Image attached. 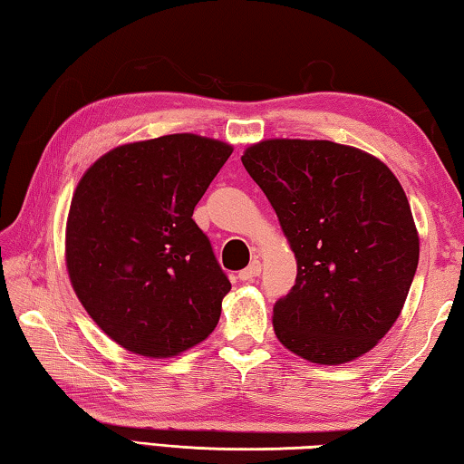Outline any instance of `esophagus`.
Wrapping results in <instances>:
<instances>
[{
	"instance_id": "esophagus-1",
	"label": "esophagus",
	"mask_w": 464,
	"mask_h": 464,
	"mask_svg": "<svg viewBox=\"0 0 464 464\" xmlns=\"http://www.w3.org/2000/svg\"><path fill=\"white\" fill-rule=\"evenodd\" d=\"M260 274H262V264H260V260H254L246 270L239 272V280H251V278L260 276Z\"/></svg>"
}]
</instances>
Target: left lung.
Instances as JSON below:
<instances>
[{"mask_svg": "<svg viewBox=\"0 0 464 464\" xmlns=\"http://www.w3.org/2000/svg\"><path fill=\"white\" fill-rule=\"evenodd\" d=\"M296 257L274 304L290 352L343 364L395 324L418 270L420 239L399 179L376 157L332 140L270 139L241 157Z\"/></svg>", "mask_w": 464, "mask_h": 464, "instance_id": "8db88e82", "label": "left lung"}]
</instances>
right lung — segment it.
<instances>
[{
  "label": "right lung",
  "mask_w": 464,
  "mask_h": 464,
  "mask_svg": "<svg viewBox=\"0 0 464 464\" xmlns=\"http://www.w3.org/2000/svg\"><path fill=\"white\" fill-rule=\"evenodd\" d=\"M231 153L215 139L166 135L112 149L77 184L69 278L122 348L169 358L217 327L231 282L192 215Z\"/></svg>",
  "instance_id": "1"
}]
</instances>
